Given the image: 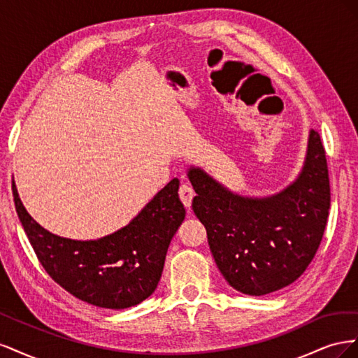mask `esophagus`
Returning <instances> with one entry per match:
<instances>
[{
  "label": "esophagus",
  "instance_id": "34e87169",
  "mask_svg": "<svg viewBox=\"0 0 358 358\" xmlns=\"http://www.w3.org/2000/svg\"><path fill=\"white\" fill-rule=\"evenodd\" d=\"M179 197H180L182 203L185 204L187 208H189L192 197H194V189H192L189 183H182L180 188H179Z\"/></svg>",
  "mask_w": 358,
  "mask_h": 358
}]
</instances>
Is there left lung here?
<instances>
[{
    "instance_id": "left-lung-1",
    "label": "left lung",
    "mask_w": 358,
    "mask_h": 358,
    "mask_svg": "<svg viewBox=\"0 0 358 358\" xmlns=\"http://www.w3.org/2000/svg\"><path fill=\"white\" fill-rule=\"evenodd\" d=\"M188 178L197 192L192 210L206 227L216 266L234 289L264 296L303 275L321 243L330 209L327 159L318 131L309 129L296 180L273 196H241L194 166Z\"/></svg>"
}]
</instances>
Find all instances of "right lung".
I'll return each instance as SVG.
<instances>
[{
    "label": "right lung",
    "mask_w": 358,
    "mask_h": 358,
    "mask_svg": "<svg viewBox=\"0 0 358 358\" xmlns=\"http://www.w3.org/2000/svg\"><path fill=\"white\" fill-rule=\"evenodd\" d=\"M16 212L29 243L49 276L90 305L125 309L155 291L169 245L185 220L179 179H171L122 229L95 241H74L32 220L13 180Z\"/></svg>",
    "instance_id": "obj_1"
}]
</instances>
